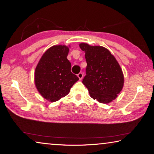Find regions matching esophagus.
<instances>
[{
	"label": "esophagus",
	"mask_w": 154,
	"mask_h": 154,
	"mask_svg": "<svg viewBox=\"0 0 154 154\" xmlns=\"http://www.w3.org/2000/svg\"><path fill=\"white\" fill-rule=\"evenodd\" d=\"M77 76H78V78H79V79H80V80H82V78H83L84 74H83V73H82V72H80L79 74H78L77 75Z\"/></svg>",
	"instance_id": "34e87169"
}]
</instances>
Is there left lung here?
<instances>
[{
  "label": "left lung",
  "instance_id": "1",
  "mask_svg": "<svg viewBox=\"0 0 154 154\" xmlns=\"http://www.w3.org/2000/svg\"><path fill=\"white\" fill-rule=\"evenodd\" d=\"M85 51L86 75L82 83L90 95L100 103H109L117 97L124 84V76L117 60L108 49L101 46L80 43Z\"/></svg>",
  "mask_w": 154,
  "mask_h": 154
}]
</instances>
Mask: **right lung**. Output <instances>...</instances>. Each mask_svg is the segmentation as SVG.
Here are the masks:
<instances>
[{
  "label": "right lung",
  "mask_w": 154,
  "mask_h": 154,
  "mask_svg": "<svg viewBox=\"0 0 154 154\" xmlns=\"http://www.w3.org/2000/svg\"><path fill=\"white\" fill-rule=\"evenodd\" d=\"M68 51L69 49L65 45L50 47L43 54L35 68V84L37 90L51 102L66 96L79 80L71 72V63L66 58Z\"/></svg>",
  "instance_id": "add662e5"
}]
</instances>
